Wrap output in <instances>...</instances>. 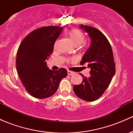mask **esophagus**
<instances>
[{"label": "esophagus", "mask_w": 133, "mask_h": 133, "mask_svg": "<svg viewBox=\"0 0 133 133\" xmlns=\"http://www.w3.org/2000/svg\"><path fill=\"white\" fill-rule=\"evenodd\" d=\"M68 75H73L74 74V73L72 71H68Z\"/></svg>", "instance_id": "esophagus-1"}]
</instances>
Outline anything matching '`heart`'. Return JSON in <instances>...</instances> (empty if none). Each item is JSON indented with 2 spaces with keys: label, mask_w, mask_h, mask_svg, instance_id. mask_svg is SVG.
<instances>
[{
  "label": "heart",
  "mask_w": 133,
  "mask_h": 133,
  "mask_svg": "<svg viewBox=\"0 0 133 133\" xmlns=\"http://www.w3.org/2000/svg\"><path fill=\"white\" fill-rule=\"evenodd\" d=\"M68 35L71 42L75 46H78L82 44L85 38L84 33L78 29H71L68 32Z\"/></svg>",
  "instance_id": "heart-1"
}]
</instances>
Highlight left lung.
Wrapping results in <instances>:
<instances>
[{"label":"left lung","mask_w":133,"mask_h":133,"mask_svg":"<svg viewBox=\"0 0 133 133\" xmlns=\"http://www.w3.org/2000/svg\"><path fill=\"white\" fill-rule=\"evenodd\" d=\"M80 28L91 40L80 62L81 65L88 64L91 76L87 78L81 74L82 82L75 85L73 91L80 98L92 102L100 97L108 88L115 74V64L112 48L105 36L92 27L80 24Z\"/></svg>","instance_id":"1"}]
</instances>
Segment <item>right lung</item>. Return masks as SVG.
Here are the masks:
<instances>
[{
    "label": "right lung",
    "instance_id": "right-lung-1",
    "mask_svg": "<svg viewBox=\"0 0 133 133\" xmlns=\"http://www.w3.org/2000/svg\"><path fill=\"white\" fill-rule=\"evenodd\" d=\"M62 29L58 26L38 28L20 44L16 59L17 72L26 91L33 97L45 98L53 95L60 80L68 75L64 68L50 70L46 62Z\"/></svg>",
    "mask_w": 133,
    "mask_h": 133
}]
</instances>
